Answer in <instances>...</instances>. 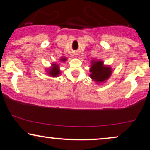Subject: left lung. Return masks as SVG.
<instances>
[{
  "mask_svg": "<svg viewBox=\"0 0 150 150\" xmlns=\"http://www.w3.org/2000/svg\"><path fill=\"white\" fill-rule=\"evenodd\" d=\"M90 77L97 83H103L111 75V68L105 66L101 61H93L90 67Z\"/></svg>",
  "mask_w": 150,
  "mask_h": 150,
  "instance_id": "obj_1",
  "label": "left lung"
}]
</instances>
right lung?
I'll return each instance as SVG.
<instances>
[{"mask_svg":"<svg viewBox=\"0 0 150 150\" xmlns=\"http://www.w3.org/2000/svg\"><path fill=\"white\" fill-rule=\"evenodd\" d=\"M66 60V58H62L61 59V61H65ZM48 74L50 76L52 77H57V76L60 74V70H59V67L58 65L57 64H53L52 67H51L50 69H48Z\"/></svg>","mask_w":150,"mask_h":150,"instance_id":"obj_1","label":"right lung"}]
</instances>
